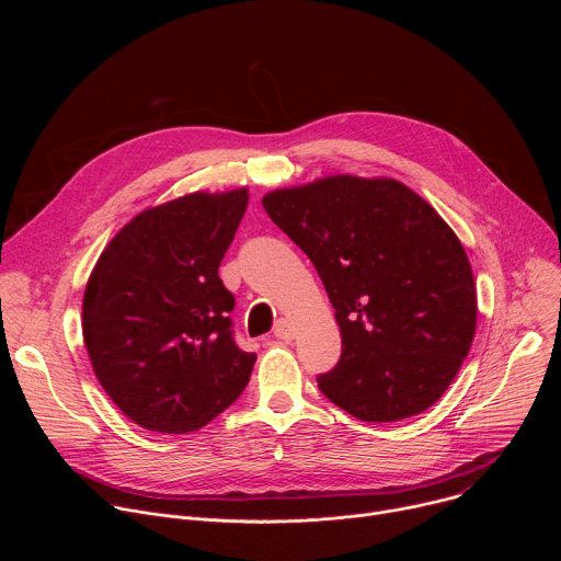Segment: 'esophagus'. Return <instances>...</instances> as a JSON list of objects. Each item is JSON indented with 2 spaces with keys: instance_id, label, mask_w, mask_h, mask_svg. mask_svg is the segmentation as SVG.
I'll return each mask as SVG.
<instances>
[{
  "instance_id": "1",
  "label": "esophagus",
  "mask_w": 561,
  "mask_h": 561,
  "mask_svg": "<svg viewBox=\"0 0 561 561\" xmlns=\"http://www.w3.org/2000/svg\"><path fill=\"white\" fill-rule=\"evenodd\" d=\"M273 333H275L277 340H286L288 342V340L295 337V327L288 322V319H277Z\"/></svg>"
}]
</instances>
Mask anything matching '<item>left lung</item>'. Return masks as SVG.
I'll list each match as a JSON object with an SVG mask.
<instances>
[{"label":"left lung","instance_id":"1","mask_svg":"<svg viewBox=\"0 0 561 561\" xmlns=\"http://www.w3.org/2000/svg\"><path fill=\"white\" fill-rule=\"evenodd\" d=\"M268 217L308 255L342 333L331 402L362 422L431 409L470 351L477 295L463 247L394 180L337 175L268 193Z\"/></svg>","mask_w":561,"mask_h":561}]
</instances>
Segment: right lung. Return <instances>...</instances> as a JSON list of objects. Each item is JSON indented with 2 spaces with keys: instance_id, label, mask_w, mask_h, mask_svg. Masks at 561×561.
<instances>
[{
  "instance_id": "add662e5",
  "label": "right lung",
  "mask_w": 561,
  "mask_h": 561,
  "mask_svg": "<svg viewBox=\"0 0 561 561\" xmlns=\"http://www.w3.org/2000/svg\"><path fill=\"white\" fill-rule=\"evenodd\" d=\"M247 204L242 188L144 210L93 268L82 312L89 357L141 428L197 431L251 379L257 355L237 346L234 297L217 275Z\"/></svg>"
}]
</instances>
